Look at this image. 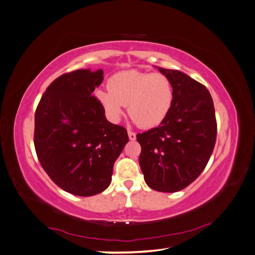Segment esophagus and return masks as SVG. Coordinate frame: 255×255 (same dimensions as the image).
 I'll return each instance as SVG.
<instances>
[{
  "label": "esophagus",
  "instance_id": "obj_1",
  "mask_svg": "<svg viewBox=\"0 0 255 255\" xmlns=\"http://www.w3.org/2000/svg\"><path fill=\"white\" fill-rule=\"evenodd\" d=\"M128 138L131 139V140H135V139H136V134H135V133H133V132H131V131H128Z\"/></svg>",
  "mask_w": 255,
  "mask_h": 255
}]
</instances>
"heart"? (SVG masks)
<instances>
[{"label":"heart","mask_w":255,"mask_h":255,"mask_svg":"<svg viewBox=\"0 0 255 255\" xmlns=\"http://www.w3.org/2000/svg\"><path fill=\"white\" fill-rule=\"evenodd\" d=\"M95 98L111 122L120 121L124 107L139 127L151 128L169 115L174 99L173 86L162 73L127 70L108 80V90L98 89Z\"/></svg>","instance_id":"b5f03b06"}]
</instances>
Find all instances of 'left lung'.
Returning a JSON list of instances; mask_svg holds the SVG:
<instances>
[{"label":"left lung","mask_w":255,"mask_h":255,"mask_svg":"<svg viewBox=\"0 0 255 255\" xmlns=\"http://www.w3.org/2000/svg\"><path fill=\"white\" fill-rule=\"evenodd\" d=\"M157 68L170 80L174 99L158 128L136 136L141 147L139 165L149 187L176 192L201 174L213 152L214 105L206 86L186 73Z\"/></svg>","instance_id":"1"}]
</instances>
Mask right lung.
Here are the masks:
<instances>
[{"mask_svg": "<svg viewBox=\"0 0 255 255\" xmlns=\"http://www.w3.org/2000/svg\"><path fill=\"white\" fill-rule=\"evenodd\" d=\"M102 69H79L49 84L34 116V147L43 169L69 194L90 197L111 183L115 161L128 141L93 96Z\"/></svg>", "mask_w": 255, "mask_h": 255, "instance_id": "right-lung-1", "label": "right lung"}]
</instances>
